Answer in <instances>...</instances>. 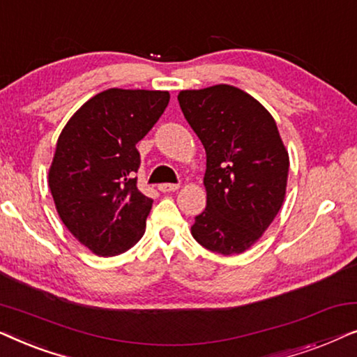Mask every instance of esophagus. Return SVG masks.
<instances>
[{
    "label": "esophagus",
    "instance_id": "1",
    "mask_svg": "<svg viewBox=\"0 0 357 357\" xmlns=\"http://www.w3.org/2000/svg\"><path fill=\"white\" fill-rule=\"evenodd\" d=\"M178 187L180 185H177V183H160L158 188H159V192L169 193V192H175V190H178Z\"/></svg>",
    "mask_w": 357,
    "mask_h": 357
}]
</instances>
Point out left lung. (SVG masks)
Listing matches in <instances>:
<instances>
[{
    "label": "left lung",
    "instance_id": "8db88e82",
    "mask_svg": "<svg viewBox=\"0 0 357 357\" xmlns=\"http://www.w3.org/2000/svg\"><path fill=\"white\" fill-rule=\"evenodd\" d=\"M185 119L206 151V208L192 236L221 255L250 248L282 206L289 154L270 112L238 87L180 91Z\"/></svg>",
    "mask_w": 357,
    "mask_h": 357
}]
</instances>
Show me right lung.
I'll return each instance as SVG.
<instances>
[{"label": "right lung", "instance_id": "1", "mask_svg": "<svg viewBox=\"0 0 357 357\" xmlns=\"http://www.w3.org/2000/svg\"><path fill=\"white\" fill-rule=\"evenodd\" d=\"M169 99L167 91L107 89L71 116L56 141L48 187L58 216L96 255H120L143 237L153 199L136 187V144Z\"/></svg>", "mask_w": 357, "mask_h": 357}]
</instances>
